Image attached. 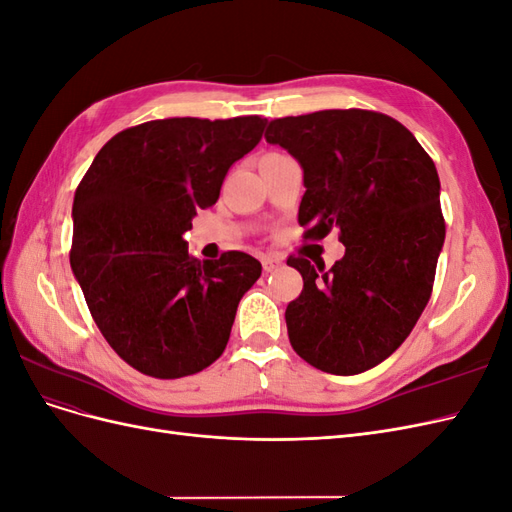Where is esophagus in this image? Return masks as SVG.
I'll return each mask as SVG.
<instances>
[{
    "instance_id": "1",
    "label": "esophagus",
    "mask_w": 512,
    "mask_h": 512,
    "mask_svg": "<svg viewBox=\"0 0 512 512\" xmlns=\"http://www.w3.org/2000/svg\"><path fill=\"white\" fill-rule=\"evenodd\" d=\"M284 265V260L280 256H262V269H265L267 273L280 269Z\"/></svg>"
}]
</instances>
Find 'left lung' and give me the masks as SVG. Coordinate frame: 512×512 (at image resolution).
Returning <instances> with one entry per match:
<instances>
[{"mask_svg": "<svg viewBox=\"0 0 512 512\" xmlns=\"http://www.w3.org/2000/svg\"><path fill=\"white\" fill-rule=\"evenodd\" d=\"M265 138L303 166V237L339 228L346 245L329 271L288 256L303 275L290 344L327 374H361L404 344L431 297L446 232L436 164L397 119L363 108L273 119Z\"/></svg>", "mask_w": 512, "mask_h": 512, "instance_id": "left-lung-1", "label": "left lung"}]
</instances>
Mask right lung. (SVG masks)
I'll use <instances>...</instances> for the list:
<instances>
[{
    "instance_id": "obj_1",
    "label": "right lung",
    "mask_w": 512,
    "mask_h": 512,
    "mask_svg": "<svg viewBox=\"0 0 512 512\" xmlns=\"http://www.w3.org/2000/svg\"><path fill=\"white\" fill-rule=\"evenodd\" d=\"M267 119L168 117L108 141L74 194L70 265L91 318L123 361L175 380L218 361L262 265L245 252L188 254L183 232L220 198L228 168Z\"/></svg>"
}]
</instances>
